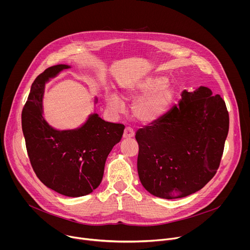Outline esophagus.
I'll return each instance as SVG.
<instances>
[{
  "instance_id": "34e87169",
  "label": "esophagus",
  "mask_w": 250,
  "mask_h": 250,
  "mask_svg": "<svg viewBox=\"0 0 250 250\" xmlns=\"http://www.w3.org/2000/svg\"><path fill=\"white\" fill-rule=\"evenodd\" d=\"M133 136H134V131L130 127H125L124 131V138L128 139V138H132Z\"/></svg>"
}]
</instances>
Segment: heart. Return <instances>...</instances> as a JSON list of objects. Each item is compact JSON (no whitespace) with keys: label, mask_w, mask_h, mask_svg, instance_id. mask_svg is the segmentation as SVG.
Instances as JSON below:
<instances>
[{"label":"heart","mask_w":250,"mask_h":250,"mask_svg":"<svg viewBox=\"0 0 250 250\" xmlns=\"http://www.w3.org/2000/svg\"><path fill=\"white\" fill-rule=\"evenodd\" d=\"M124 96L127 100H136L132 113L134 118L145 124L161 120L170 110L175 99L174 89L168 86L164 76H152L136 81L125 87ZM105 101L109 109L116 114L124 111L122 99L113 92H108Z\"/></svg>","instance_id":"obj_1"}]
</instances>
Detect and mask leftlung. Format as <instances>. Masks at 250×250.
<instances>
[{
  "label": "left lung",
  "mask_w": 250,
  "mask_h": 250,
  "mask_svg": "<svg viewBox=\"0 0 250 250\" xmlns=\"http://www.w3.org/2000/svg\"><path fill=\"white\" fill-rule=\"evenodd\" d=\"M229 125L220 95L204 86L194 92L184 90L178 105L135 133L142 186L168 200L201 190L220 166Z\"/></svg>",
  "instance_id": "1"
}]
</instances>
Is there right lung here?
Returning a JSON list of instances; mask_svg holds the SVG:
<instances>
[{"mask_svg": "<svg viewBox=\"0 0 250 250\" xmlns=\"http://www.w3.org/2000/svg\"><path fill=\"white\" fill-rule=\"evenodd\" d=\"M71 66L58 64L44 70L31 85L21 113V127L31 166L39 179L51 190L82 197L102 182L104 163L122 139L125 125L89 115L77 128L57 129L43 117L44 87L50 79ZM98 98H95V104Z\"/></svg>", "mask_w": 250, "mask_h": 250, "instance_id": "obj_1", "label": "right lung"}]
</instances>
